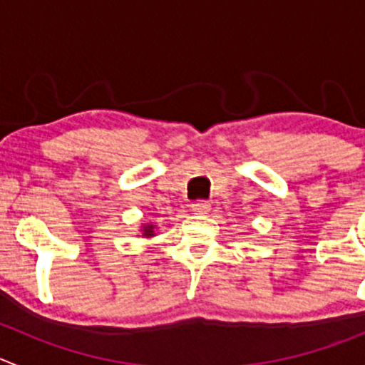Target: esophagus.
<instances>
[{
  "instance_id": "obj_1",
  "label": "esophagus",
  "mask_w": 365,
  "mask_h": 365,
  "mask_svg": "<svg viewBox=\"0 0 365 365\" xmlns=\"http://www.w3.org/2000/svg\"><path fill=\"white\" fill-rule=\"evenodd\" d=\"M190 208H192V212H196V214H207V212L210 210V203L205 200H197L190 205Z\"/></svg>"
}]
</instances>
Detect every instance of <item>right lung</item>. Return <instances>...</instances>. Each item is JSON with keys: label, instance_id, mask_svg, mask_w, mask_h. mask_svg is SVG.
<instances>
[{"label": "right lung", "instance_id": "1", "mask_svg": "<svg viewBox=\"0 0 365 365\" xmlns=\"http://www.w3.org/2000/svg\"><path fill=\"white\" fill-rule=\"evenodd\" d=\"M144 235L146 237L153 235V226H146V228H144Z\"/></svg>", "mask_w": 365, "mask_h": 365}]
</instances>
